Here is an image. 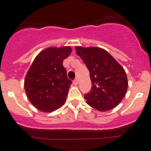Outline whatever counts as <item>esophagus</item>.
<instances>
[{
    "label": "esophagus",
    "instance_id": "34e87169",
    "mask_svg": "<svg viewBox=\"0 0 151 151\" xmlns=\"http://www.w3.org/2000/svg\"><path fill=\"white\" fill-rule=\"evenodd\" d=\"M78 82H79V81H78V79H75V80H74V81H73V83H74V85H75V86H77V85H78Z\"/></svg>",
    "mask_w": 151,
    "mask_h": 151
}]
</instances>
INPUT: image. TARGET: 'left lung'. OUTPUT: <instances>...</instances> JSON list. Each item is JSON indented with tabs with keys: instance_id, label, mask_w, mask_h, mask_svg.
Masks as SVG:
<instances>
[{
	"instance_id": "obj_1",
	"label": "left lung",
	"mask_w": 151,
	"mask_h": 151,
	"mask_svg": "<svg viewBox=\"0 0 151 151\" xmlns=\"http://www.w3.org/2000/svg\"><path fill=\"white\" fill-rule=\"evenodd\" d=\"M89 70L92 89L84 96L86 103L100 111L114 108L123 100L128 88L125 70L111 54L99 47H76Z\"/></svg>"
}]
</instances>
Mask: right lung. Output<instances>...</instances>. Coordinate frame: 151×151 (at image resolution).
Segmentation results:
<instances>
[{
	"label": "right lung",
	"mask_w": 151,
	"mask_h": 151,
	"mask_svg": "<svg viewBox=\"0 0 151 151\" xmlns=\"http://www.w3.org/2000/svg\"><path fill=\"white\" fill-rule=\"evenodd\" d=\"M71 50L70 47H48L32 62L24 86L30 102L39 111L52 112L65 102L72 83L68 78L62 63Z\"/></svg>",
	"instance_id": "1"
}]
</instances>
